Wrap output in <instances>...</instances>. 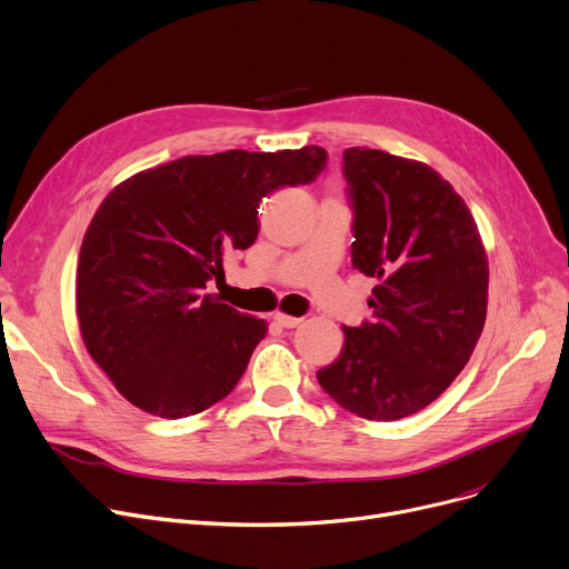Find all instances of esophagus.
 Here are the masks:
<instances>
[{"label": "esophagus", "instance_id": "obj_1", "mask_svg": "<svg viewBox=\"0 0 569 569\" xmlns=\"http://www.w3.org/2000/svg\"><path fill=\"white\" fill-rule=\"evenodd\" d=\"M274 320L286 327V330H292V327H297L302 322V318H295V316H286V313H274Z\"/></svg>", "mask_w": 569, "mask_h": 569}]
</instances>
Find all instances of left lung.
<instances>
[{"mask_svg":"<svg viewBox=\"0 0 569 569\" xmlns=\"http://www.w3.org/2000/svg\"><path fill=\"white\" fill-rule=\"evenodd\" d=\"M352 267L378 281L373 320L343 327L318 382L341 408L376 422L415 415L468 365L487 320L489 262L475 219L427 163L350 147Z\"/></svg>","mask_w":569,"mask_h":569,"instance_id":"1","label":"left lung"}]
</instances>
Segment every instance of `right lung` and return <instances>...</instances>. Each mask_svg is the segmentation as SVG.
<instances>
[{
	"mask_svg": "<svg viewBox=\"0 0 569 569\" xmlns=\"http://www.w3.org/2000/svg\"><path fill=\"white\" fill-rule=\"evenodd\" d=\"M325 166L318 144L228 149L142 170L108 193L80 247L76 309L119 395L179 420L234 390L267 325L204 288L226 279L228 251L256 242L262 198L311 184Z\"/></svg>",
	"mask_w": 569,
	"mask_h": 569,
	"instance_id": "add662e5",
	"label": "right lung"
}]
</instances>
